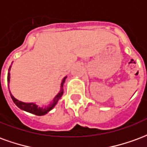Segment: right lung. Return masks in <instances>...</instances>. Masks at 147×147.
Wrapping results in <instances>:
<instances>
[{
  "label": "right lung",
  "mask_w": 147,
  "mask_h": 147,
  "mask_svg": "<svg viewBox=\"0 0 147 147\" xmlns=\"http://www.w3.org/2000/svg\"><path fill=\"white\" fill-rule=\"evenodd\" d=\"M11 67V66H10ZM10 67H9V70H10ZM66 78L67 76H65L62 80V82H61V90H60V92L58 93L57 95L55 96V98L53 100V102L48 105V106H46L45 108H42V107H39L38 105H36L35 103H33V102H31V103H26V102H20V101H19L17 99L14 98V96L12 95L10 92V90H9V93H10V95H11V98L12 99V101L14 102L16 105H17L19 108L22 109V110L26 111V112H28V113H30L34 114V115H37V116H43V115H45L47 113H49V111L53 109L54 108V106L57 105V103L59 101V99L61 98V97L63 94V93H64V90H63V86H64V83L65 82V80H66ZM10 82V72H8V83H9Z\"/></svg>",
  "instance_id": "obj_1"
}]
</instances>
